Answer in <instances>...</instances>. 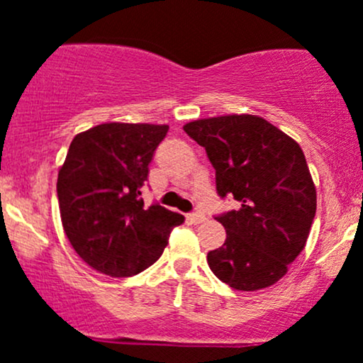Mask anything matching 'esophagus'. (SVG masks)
<instances>
[{
	"label": "esophagus",
	"mask_w": 363,
	"mask_h": 363,
	"mask_svg": "<svg viewBox=\"0 0 363 363\" xmlns=\"http://www.w3.org/2000/svg\"><path fill=\"white\" fill-rule=\"evenodd\" d=\"M205 215L203 213H189L187 215V222H189L191 225H198V223H203L205 222Z\"/></svg>",
	"instance_id": "34e87169"
}]
</instances>
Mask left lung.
<instances>
[{"mask_svg": "<svg viewBox=\"0 0 363 363\" xmlns=\"http://www.w3.org/2000/svg\"><path fill=\"white\" fill-rule=\"evenodd\" d=\"M184 131L206 150L220 198L239 201L215 216L227 239L208 252L210 269L235 290L273 285L303 251L314 222L315 186L302 148L251 114L198 119Z\"/></svg>", "mask_w": 363, "mask_h": 363, "instance_id": "left-lung-1", "label": "left lung"}]
</instances>
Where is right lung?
Here are the masks:
<instances>
[{
  "label": "right lung",
  "mask_w": 363,
  "mask_h": 363,
  "mask_svg": "<svg viewBox=\"0 0 363 363\" xmlns=\"http://www.w3.org/2000/svg\"><path fill=\"white\" fill-rule=\"evenodd\" d=\"M167 124L106 123L77 135L57 174L61 222L86 264L109 277H133L164 252L184 216L158 203L145 206L141 187Z\"/></svg>",
  "instance_id": "right-lung-1"
}]
</instances>
